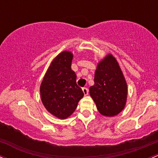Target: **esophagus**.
Masks as SVG:
<instances>
[{"instance_id": "esophagus-1", "label": "esophagus", "mask_w": 158, "mask_h": 158, "mask_svg": "<svg viewBox=\"0 0 158 158\" xmlns=\"http://www.w3.org/2000/svg\"><path fill=\"white\" fill-rule=\"evenodd\" d=\"M82 91H83V93H84V94L85 95H88V89L87 88H82Z\"/></svg>"}]
</instances>
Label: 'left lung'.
<instances>
[{
	"instance_id": "1",
	"label": "left lung",
	"mask_w": 158,
	"mask_h": 158,
	"mask_svg": "<svg viewBox=\"0 0 158 158\" xmlns=\"http://www.w3.org/2000/svg\"><path fill=\"white\" fill-rule=\"evenodd\" d=\"M94 85L89 94L101 115H117L124 109L127 98V85L117 60L108 54L98 64Z\"/></svg>"
}]
</instances>
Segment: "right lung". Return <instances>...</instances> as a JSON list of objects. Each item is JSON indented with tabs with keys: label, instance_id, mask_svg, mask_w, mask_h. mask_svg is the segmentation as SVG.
I'll return each instance as SVG.
<instances>
[{
	"label": "right lung",
	"instance_id": "right-lung-1",
	"mask_svg": "<svg viewBox=\"0 0 158 158\" xmlns=\"http://www.w3.org/2000/svg\"><path fill=\"white\" fill-rule=\"evenodd\" d=\"M73 58V54L70 51L58 54L50 64L40 88L45 108L59 119L70 117L84 96L76 85L75 72L71 70Z\"/></svg>",
	"mask_w": 158,
	"mask_h": 158
}]
</instances>
